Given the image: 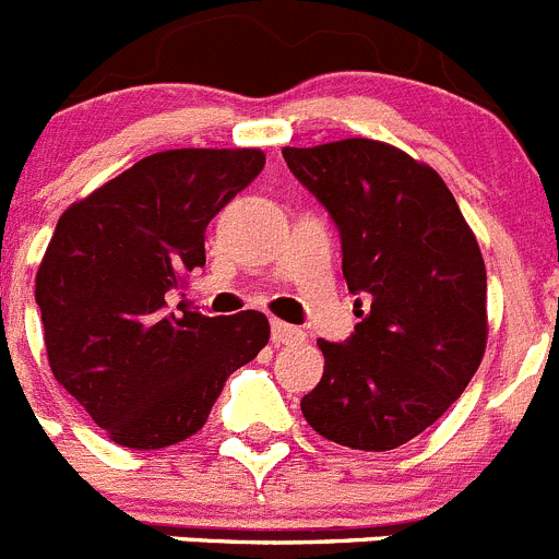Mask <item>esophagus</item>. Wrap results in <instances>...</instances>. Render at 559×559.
I'll return each mask as SVG.
<instances>
[{
    "label": "esophagus",
    "instance_id": "1",
    "mask_svg": "<svg viewBox=\"0 0 559 559\" xmlns=\"http://www.w3.org/2000/svg\"><path fill=\"white\" fill-rule=\"evenodd\" d=\"M305 333L299 328H290V324L280 322V319H274L271 322V341H274L276 347L280 344H296V341H302Z\"/></svg>",
    "mask_w": 559,
    "mask_h": 559
}]
</instances>
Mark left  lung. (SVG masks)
I'll return each mask as SVG.
<instances>
[{
	"label": "left lung",
	"mask_w": 559,
	"mask_h": 559,
	"mask_svg": "<svg viewBox=\"0 0 559 559\" xmlns=\"http://www.w3.org/2000/svg\"><path fill=\"white\" fill-rule=\"evenodd\" d=\"M341 235V269L367 313L344 344L319 338L324 374L302 397L313 431L392 451L433 426L487 347V271L433 167L378 140L283 147ZM355 305H364L355 299Z\"/></svg>",
	"instance_id": "1"
}]
</instances>
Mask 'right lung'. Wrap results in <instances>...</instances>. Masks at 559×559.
<instances>
[{"label": "right lung", "instance_id": "add662e5", "mask_svg": "<svg viewBox=\"0 0 559 559\" xmlns=\"http://www.w3.org/2000/svg\"><path fill=\"white\" fill-rule=\"evenodd\" d=\"M265 165L257 147L145 156L58 218L36 274L56 380L111 442L133 451L201 431L235 369L269 344V319L167 313V290L206 263L204 231Z\"/></svg>", "mask_w": 559, "mask_h": 559}]
</instances>
